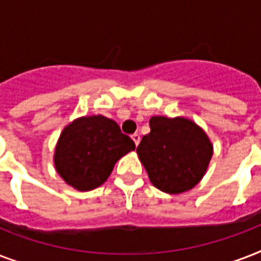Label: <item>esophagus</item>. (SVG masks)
Segmentation results:
<instances>
[{
  "label": "esophagus",
  "mask_w": 261,
  "mask_h": 261,
  "mask_svg": "<svg viewBox=\"0 0 261 261\" xmlns=\"http://www.w3.org/2000/svg\"><path fill=\"white\" fill-rule=\"evenodd\" d=\"M131 138H133V141H134V143L138 146L139 142H141V135L139 134H133L131 135Z\"/></svg>",
  "instance_id": "obj_1"
}]
</instances>
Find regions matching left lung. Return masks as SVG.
Wrapping results in <instances>:
<instances>
[{
  "label": "left lung",
  "mask_w": 261,
  "mask_h": 261,
  "mask_svg": "<svg viewBox=\"0 0 261 261\" xmlns=\"http://www.w3.org/2000/svg\"><path fill=\"white\" fill-rule=\"evenodd\" d=\"M150 133L137 153L151 184L167 194L194 188L207 171L213 145L207 134L190 119L153 116Z\"/></svg>",
  "instance_id": "1"
}]
</instances>
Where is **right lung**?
<instances>
[{
    "mask_svg": "<svg viewBox=\"0 0 261 261\" xmlns=\"http://www.w3.org/2000/svg\"><path fill=\"white\" fill-rule=\"evenodd\" d=\"M135 143L118 123L102 115L83 116L63 128L54 153L59 176L79 191L97 188Z\"/></svg>",
    "mask_w": 261,
    "mask_h": 261,
    "instance_id": "add662e5",
    "label": "right lung"
}]
</instances>
